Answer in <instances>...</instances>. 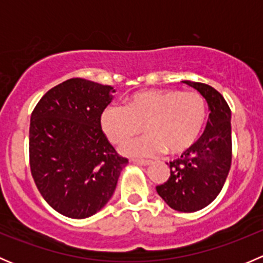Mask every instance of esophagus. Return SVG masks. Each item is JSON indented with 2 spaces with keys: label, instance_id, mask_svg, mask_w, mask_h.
I'll use <instances>...</instances> for the list:
<instances>
[{
  "label": "esophagus",
  "instance_id": "obj_1",
  "mask_svg": "<svg viewBox=\"0 0 263 263\" xmlns=\"http://www.w3.org/2000/svg\"><path fill=\"white\" fill-rule=\"evenodd\" d=\"M132 163L137 164V165H141V166H147L151 164L150 161H147V160H132Z\"/></svg>",
  "mask_w": 263,
  "mask_h": 263
}]
</instances>
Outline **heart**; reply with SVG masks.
Returning a JSON list of instances; mask_svg holds the SVG:
<instances>
[{
	"mask_svg": "<svg viewBox=\"0 0 263 263\" xmlns=\"http://www.w3.org/2000/svg\"><path fill=\"white\" fill-rule=\"evenodd\" d=\"M206 122V102L196 91L144 90L126 100V107L108 105L100 127L113 144H122L142 131L148 135L121 146L123 155L153 158L168 150L181 155L197 142Z\"/></svg>",
	"mask_w": 263,
	"mask_h": 263,
	"instance_id": "obj_1",
	"label": "heart"
}]
</instances>
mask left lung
I'll use <instances>...</instances> for the list:
<instances>
[{
	"label": "left lung",
	"mask_w": 263,
	"mask_h": 263,
	"mask_svg": "<svg viewBox=\"0 0 263 263\" xmlns=\"http://www.w3.org/2000/svg\"><path fill=\"white\" fill-rule=\"evenodd\" d=\"M197 90L209 105L206 131L198 141L177 160L168 164L171 177L156 187L166 205L181 213H195L210 205L227 179L232 163V112L213 86L182 81Z\"/></svg>",
	"instance_id": "left-lung-1"
}]
</instances>
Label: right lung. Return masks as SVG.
I'll list each match as a JSON object with an SVG mask.
<instances>
[{
  "label": "right lung",
  "instance_id": "add662e5",
  "mask_svg": "<svg viewBox=\"0 0 263 263\" xmlns=\"http://www.w3.org/2000/svg\"><path fill=\"white\" fill-rule=\"evenodd\" d=\"M115 87L70 79L43 95L30 117L29 158L34 182L57 213L85 219L102 210L128 160L100 127Z\"/></svg>",
  "mask_w": 263,
  "mask_h": 263
}]
</instances>
